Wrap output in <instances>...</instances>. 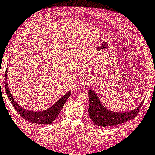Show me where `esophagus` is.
I'll return each mask as SVG.
<instances>
[{"label": "esophagus", "mask_w": 155, "mask_h": 155, "mask_svg": "<svg viewBox=\"0 0 155 155\" xmlns=\"http://www.w3.org/2000/svg\"><path fill=\"white\" fill-rule=\"evenodd\" d=\"M89 81L88 80V79H82L80 83H79V86L82 88V87H84L85 86L89 85Z\"/></svg>", "instance_id": "1"}]
</instances>
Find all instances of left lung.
<instances>
[{
  "mask_svg": "<svg viewBox=\"0 0 155 155\" xmlns=\"http://www.w3.org/2000/svg\"><path fill=\"white\" fill-rule=\"evenodd\" d=\"M89 115L93 123L99 127H111L122 124L136 117L143 105L144 100L136 108L127 112H115L104 107L98 96L95 92L90 89L89 91Z\"/></svg>",
  "mask_w": 155,
  "mask_h": 155,
  "instance_id": "1",
  "label": "left lung"
}]
</instances>
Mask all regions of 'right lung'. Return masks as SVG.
I'll list each match as a JSON object with an SVG mask.
<instances>
[{
  "instance_id": "1",
  "label": "right lung",
  "mask_w": 155,
  "mask_h": 155,
  "mask_svg": "<svg viewBox=\"0 0 155 155\" xmlns=\"http://www.w3.org/2000/svg\"><path fill=\"white\" fill-rule=\"evenodd\" d=\"M7 71L8 70H6L5 73V81L6 93L10 102L12 104V106H14L17 112L24 119H25L30 123H34L40 124H48L53 123L54 120L57 117V116L59 114L64 104L66 102L67 99L69 98L71 94V91H68L67 93L65 94L64 96H62L61 98L58 99V100H57V102H56L52 106L49 107L47 110L40 111L28 110L20 106L19 104H18V102L13 98V96L12 95V93H10V88L8 87V83L7 80Z\"/></svg>"
}]
</instances>
